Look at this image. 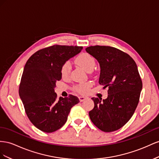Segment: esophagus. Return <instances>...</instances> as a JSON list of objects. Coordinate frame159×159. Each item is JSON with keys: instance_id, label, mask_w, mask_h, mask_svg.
Listing matches in <instances>:
<instances>
[{"instance_id": "esophagus-1", "label": "esophagus", "mask_w": 159, "mask_h": 159, "mask_svg": "<svg viewBox=\"0 0 159 159\" xmlns=\"http://www.w3.org/2000/svg\"><path fill=\"white\" fill-rule=\"evenodd\" d=\"M79 98L80 102H83V101H84V100L87 99L88 97H86V96H79Z\"/></svg>"}]
</instances>
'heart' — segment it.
I'll use <instances>...</instances> for the list:
<instances>
[{"label":"heart","instance_id":"b5f03b06","mask_svg":"<svg viewBox=\"0 0 159 159\" xmlns=\"http://www.w3.org/2000/svg\"><path fill=\"white\" fill-rule=\"evenodd\" d=\"M75 62L77 65L80 66L87 72H91L95 66V60L94 57L87 52H83L77 56L75 58ZM70 69L71 66L70 62L69 61L65 62L61 67V75L63 77L68 76L70 73ZM90 86L91 84L89 83L80 84L77 85L75 87V89L79 93H85L88 91Z\"/></svg>","mask_w":159,"mask_h":159}]
</instances>
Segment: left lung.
Segmentation results:
<instances>
[{
  "instance_id": "left-lung-1",
  "label": "left lung",
  "mask_w": 159,
  "mask_h": 159,
  "mask_svg": "<svg viewBox=\"0 0 159 159\" xmlns=\"http://www.w3.org/2000/svg\"><path fill=\"white\" fill-rule=\"evenodd\" d=\"M85 50L100 65L98 83L108 88L106 99L91 98L94 107L89 113L90 119L104 132L115 131L130 119L138 105L143 83L137 64L114 47L97 45Z\"/></svg>"
}]
</instances>
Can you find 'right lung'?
<instances>
[{"label": "right lung", "mask_w": 159, "mask_h": 159, "mask_svg": "<svg viewBox=\"0 0 159 159\" xmlns=\"http://www.w3.org/2000/svg\"><path fill=\"white\" fill-rule=\"evenodd\" d=\"M82 49L83 47L53 45L36 52L26 63L19 96L29 120L43 132L61 129L71 108L79 102L78 97L72 94L57 98L54 88L62 78V65Z\"/></svg>", "instance_id": "right-lung-1"}]
</instances>
